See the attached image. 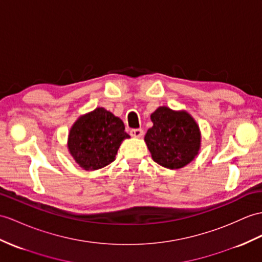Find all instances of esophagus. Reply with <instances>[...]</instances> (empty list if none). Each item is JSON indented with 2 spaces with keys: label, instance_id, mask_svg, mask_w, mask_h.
I'll return each instance as SVG.
<instances>
[{
  "label": "esophagus",
  "instance_id": "obj_1",
  "mask_svg": "<svg viewBox=\"0 0 262 262\" xmlns=\"http://www.w3.org/2000/svg\"><path fill=\"white\" fill-rule=\"evenodd\" d=\"M130 135L133 138H141L143 136V130L142 129H133L130 131Z\"/></svg>",
  "mask_w": 262,
  "mask_h": 262
}]
</instances>
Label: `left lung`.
<instances>
[{"instance_id":"left-lung-1","label":"left lung","mask_w":262,"mask_h":262,"mask_svg":"<svg viewBox=\"0 0 262 262\" xmlns=\"http://www.w3.org/2000/svg\"><path fill=\"white\" fill-rule=\"evenodd\" d=\"M150 118L153 125L146 131L144 141L153 161L170 170L192 162L201 148V131L193 117L186 110L163 105Z\"/></svg>"}]
</instances>
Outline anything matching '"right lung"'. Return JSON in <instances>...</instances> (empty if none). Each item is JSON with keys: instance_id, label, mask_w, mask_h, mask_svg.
<instances>
[{"instance_id": "right-lung-1", "label": "right lung", "mask_w": 262, "mask_h": 262, "mask_svg": "<svg viewBox=\"0 0 262 262\" xmlns=\"http://www.w3.org/2000/svg\"><path fill=\"white\" fill-rule=\"evenodd\" d=\"M124 130L122 120L104 107H97L72 124L68 150L83 170L102 169L116 160L121 143L130 138Z\"/></svg>"}]
</instances>
